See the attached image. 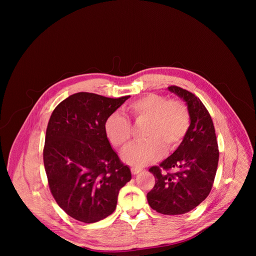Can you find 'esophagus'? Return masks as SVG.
<instances>
[{
    "label": "esophagus",
    "mask_w": 256,
    "mask_h": 256,
    "mask_svg": "<svg viewBox=\"0 0 256 256\" xmlns=\"http://www.w3.org/2000/svg\"><path fill=\"white\" fill-rule=\"evenodd\" d=\"M141 172H142V168H131V173H132L134 175H136Z\"/></svg>",
    "instance_id": "obj_1"
}]
</instances>
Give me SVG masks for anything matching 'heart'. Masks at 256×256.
I'll return each mask as SVG.
<instances>
[{
  "mask_svg": "<svg viewBox=\"0 0 256 256\" xmlns=\"http://www.w3.org/2000/svg\"><path fill=\"white\" fill-rule=\"evenodd\" d=\"M126 111L136 122H145L146 141L130 145L122 152V160L142 168L157 160L164 150H173L180 144L190 127L188 108L178 100L148 94L129 104ZM104 132L110 143L118 148L127 146L131 138V124L120 113H112L104 122Z\"/></svg>",
  "mask_w": 256,
  "mask_h": 256,
  "instance_id": "1",
  "label": "heart"
}]
</instances>
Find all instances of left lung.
Here are the masks:
<instances>
[{
	"mask_svg": "<svg viewBox=\"0 0 256 256\" xmlns=\"http://www.w3.org/2000/svg\"><path fill=\"white\" fill-rule=\"evenodd\" d=\"M168 90L187 104L190 127L171 156L150 168L156 182L147 193V200L157 212L182 214L208 196L218 168L219 150L212 120L203 102L182 88L173 85Z\"/></svg>",
	"mask_w": 256,
	"mask_h": 256,
	"instance_id": "8db88e82",
	"label": "left lung"
}]
</instances>
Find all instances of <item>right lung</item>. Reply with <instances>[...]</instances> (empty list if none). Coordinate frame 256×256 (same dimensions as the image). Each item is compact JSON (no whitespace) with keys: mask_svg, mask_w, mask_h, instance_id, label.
<instances>
[{"mask_svg":"<svg viewBox=\"0 0 256 256\" xmlns=\"http://www.w3.org/2000/svg\"><path fill=\"white\" fill-rule=\"evenodd\" d=\"M129 97L81 92L51 114L44 147L46 174L58 205L76 220L94 223L110 216L120 188L131 180L130 168L104 132L106 120Z\"/></svg>","mask_w":256,"mask_h":256,"instance_id":"1","label":"right lung"}]
</instances>
